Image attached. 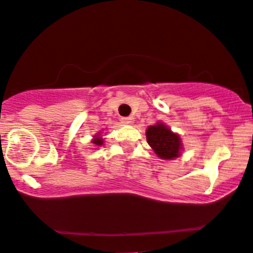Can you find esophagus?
I'll list each match as a JSON object with an SVG mask.
<instances>
[{"label": "esophagus", "instance_id": "obj_1", "mask_svg": "<svg viewBox=\"0 0 253 253\" xmlns=\"http://www.w3.org/2000/svg\"><path fill=\"white\" fill-rule=\"evenodd\" d=\"M121 124L125 125H131L133 122V118L132 116H125V118H121Z\"/></svg>", "mask_w": 253, "mask_h": 253}]
</instances>
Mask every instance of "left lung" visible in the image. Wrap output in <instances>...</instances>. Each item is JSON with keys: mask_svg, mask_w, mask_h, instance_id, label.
Segmentation results:
<instances>
[{"mask_svg": "<svg viewBox=\"0 0 253 253\" xmlns=\"http://www.w3.org/2000/svg\"><path fill=\"white\" fill-rule=\"evenodd\" d=\"M146 139L149 145L154 149L155 154L163 160H171L180 155V149H181L180 137L163 124L150 126L146 129Z\"/></svg>", "mask_w": 253, "mask_h": 253, "instance_id": "obj_1", "label": "left lung"}]
</instances>
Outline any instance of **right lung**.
<instances>
[{
    "label": "right lung",
    "instance_id": "add662e5",
    "mask_svg": "<svg viewBox=\"0 0 253 253\" xmlns=\"http://www.w3.org/2000/svg\"><path fill=\"white\" fill-rule=\"evenodd\" d=\"M92 143L96 144V145H102V144H103V139H102L101 137H96L95 139L92 140Z\"/></svg>",
    "mask_w": 253,
    "mask_h": 253
}]
</instances>
